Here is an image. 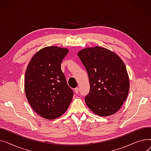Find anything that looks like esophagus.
I'll return each mask as SVG.
<instances>
[{"mask_svg": "<svg viewBox=\"0 0 151 151\" xmlns=\"http://www.w3.org/2000/svg\"><path fill=\"white\" fill-rule=\"evenodd\" d=\"M79 90H80V88H76L75 89V90H74V91H75V93H78V92H79Z\"/></svg>", "mask_w": 151, "mask_h": 151, "instance_id": "34e87169", "label": "esophagus"}]
</instances>
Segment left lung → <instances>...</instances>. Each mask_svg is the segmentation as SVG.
I'll return each instance as SVG.
<instances>
[{
  "label": "left lung",
  "instance_id": "8db88e82",
  "mask_svg": "<svg viewBox=\"0 0 151 151\" xmlns=\"http://www.w3.org/2000/svg\"><path fill=\"white\" fill-rule=\"evenodd\" d=\"M87 72L90 91L85 102L95 114L106 117L120 109L128 96L129 78L117 54L105 47H86L78 52Z\"/></svg>",
  "mask_w": 151,
  "mask_h": 151
}]
</instances>
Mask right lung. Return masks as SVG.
<instances>
[{
  "mask_svg": "<svg viewBox=\"0 0 151 151\" xmlns=\"http://www.w3.org/2000/svg\"><path fill=\"white\" fill-rule=\"evenodd\" d=\"M67 48L47 46L29 62L24 79L26 96L34 111L47 120L58 118L68 109L73 92L68 86L60 63Z\"/></svg>",
  "mask_w": 151,
  "mask_h": 151,
  "instance_id": "right-lung-1",
  "label": "right lung"
}]
</instances>
